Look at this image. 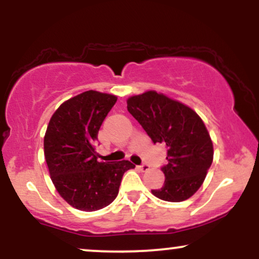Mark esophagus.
I'll list each match as a JSON object with an SVG mask.
<instances>
[{
	"instance_id": "1",
	"label": "esophagus",
	"mask_w": 259,
	"mask_h": 259,
	"mask_svg": "<svg viewBox=\"0 0 259 259\" xmlns=\"http://www.w3.org/2000/svg\"><path fill=\"white\" fill-rule=\"evenodd\" d=\"M139 168H140V170H141V171H147V170H150V165L145 164V163H144V164L140 165Z\"/></svg>"
}]
</instances>
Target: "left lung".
I'll list each match as a JSON object with an SVG mask.
<instances>
[{"label":"left lung","instance_id":"left-lung-1","mask_svg":"<svg viewBox=\"0 0 259 259\" xmlns=\"http://www.w3.org/2000/svg\"><path fill=\"white\" fill-rule=\"evenodd\" d=\"M127 111L153 144H165V180L152 190L156 197L181 202L200 189L213 162V144L203 121L191 108L156 91L127 100Z\"/></svg>","mask_w":259,"mask_h":259}]
</instances>
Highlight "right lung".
Segmentation results:
<instances>
[{
  "mask_svg": "<svg viewBox=\"0 0 259 259\" xmlns=\"http://www.w3.org/2000/svg\"><path fill=\"white\" fill-rule=\"evenodd\" d=\"M115 102L113 95L82 92L59 106L45 134L52 183L70 206L84 212L112 203L124 173L135 168L129 160L101 162L95 151L100 127Z\"/></svg>",
  "mask_w": 259,
  "mask_h": 259,
  "instance_id": "right-lung-1",
  "label": "right lung"
}]
</instances>
